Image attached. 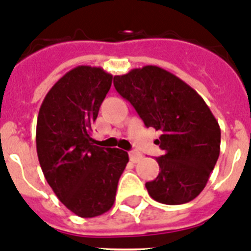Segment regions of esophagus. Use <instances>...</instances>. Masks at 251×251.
Instances as JSON below:
<instances>
[{"mask_svg":"<svg viewBox=\"0 0 251 251\" xmlns=\"http://www.w3.org/2000/svg\"><path fill=\"white\" fill-rule=\"evenodd\" d=\"M129 157H130V161H131L132 163H136V162H139L140 159H142V154H140L139 151H130Z\"/></svg>","mask_w":251,"mask_h":251,"instance_id":"esophagus-1","label":"esophagus"}]
</instances>
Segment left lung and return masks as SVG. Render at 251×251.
I'll list each match as a JSON object with an SVG mask.
<instances>
[{
  "mask_svg": "<svg viewBox=\"0 0 251 251\" xmlns=\"http://www.w3.org/2000/svg\"><path fill=\"white\" fill-rule=\"evenodd\" d=\"M147 127L162 132L157 144L159 174L145 184L154 201L168 205L189 203L205 187L220 155L221 129L195 90L158 66L134 69L113 77Z\"/></svg>",
  "mask_w": 251,
  "mask_h": 251,
  "instance_id": "1",
  "label": "left lung"
}]
</instances>
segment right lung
<instances>
[{
  "mask_svg": "<svg viewBox=\"0 0 251 251\" xmlns=\"http://www.w3.org/2000/svg\"><path fill=\"white\" fill-rule=\"evenodd\" d=\"M112 75L92 66H77L44 97L37 120V153L48 185L67 209L83 218L112 208L120 176L129 154L94 145L90 138Z\"/></svg>",
  "mask_w": 251,
  "mask_h": 251,
  "instance_id": "right-lung-1",
  "label": "right lung"
}]
</instances>
